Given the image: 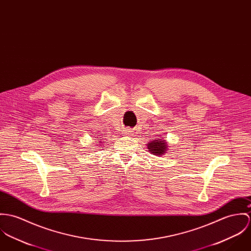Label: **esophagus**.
<instances>
[{
  "label": "esophagus",
  "mask_w": 251,
  "mask_h": 251,
  "mask_svg": "<svg viewBox=\"0 0 251 251\" xmlns=\"http://www.w3.org/2000/svg\"><path fill=\"white\" fill-rule=\"evenodd\" d=\"M131 133H132V131H131L130 129H125L123 135H129V134H131Z\"/></svg>",
  "instance_id": "esophagus-1"
}]
</instances>
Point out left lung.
Masks as SVG:
<instances>
[{
	"label": "left lung",
	"mask_w": 251,
	"mask_h": 251,
	"mask_svg": "<svg viewBox=\"0 0 251 251\" xmlns=\"http://www.w3.org/2000/svg\"><path fill=\"white\" fill-rule=\"evenodd\" d=\"M147 147L153 155L161 156L164 153H166L167 150V140L165 139L163 140L162 139H153L152 141H149V143H147Z\"/></svg>",
	"instance_id": "1"
}]
</instances>
